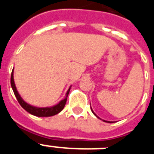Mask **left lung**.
I'll use <instances>...</instances> for the list:
<instances>
[{"instance_id":"obj_1","label":"left lung","mask_w":154,"mask_h":154,"mask_svg":"<svg viewBox=\"0 0 154 154\" xmlns=\"http://www.w3.org/2000/svg\"><path fill=\"white\" fill-rule=\"evenodd\" d=\"M91 110H92V113H93V114H94V115L96 116V117H98L97 116H96V113H95V112H93V110H92V108H91ZM98 118H99V117H98ZM99 119H100V118H99ZM103 121H104V122H106V123H112V122H110V121H106V120H103Z\"/></svg>"}]
</instances>
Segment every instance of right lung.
Segmentation results:
<instances>
[{"mask_svg":"<svg viewBox=\"0 0 154 154\" xmlns=\"http://www.w3.org/2000/svg\"><path fill=\"white\" fill-rule=\"evenodd\" d=\"M11 85L12 89L14 91V93L15 95L16 98H17V101L20 103V105L21 106L23 109L26 110L27 112H28L29 113L32 114L34 116H39V117H47V116H55L56 114H58V112H60L62 109H64L65 106V103L67 101V97L69 93V91H70L71 86L69 87V89H68L67 92H66V95H65V99L61 100L59 103L57 105L51 107H44V108H39V107H35L33 106H31V105L28 104L27 103L23 100L22 98L21 97V96L19 95L18 92H17V89H16L15 84H14V70H12L11 72Z\"/></svg>","mask_w":154,"mask_h":154,"instance_id":"1","label":"right lung"}]
</instances>
